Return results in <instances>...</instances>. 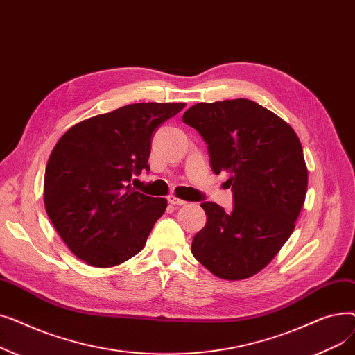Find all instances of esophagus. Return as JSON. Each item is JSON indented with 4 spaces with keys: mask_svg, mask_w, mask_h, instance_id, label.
I'll use <instances>...</instances> for the list:
<instances>
[{
    "mask_svg": "<svg viewBox=\"0 0 355 355\" xmlns=\"http://www.w3.org/2000/svg\"><path fill=\"white\" fill-rule=\"evenodd\" d=\"M168 202L173 204V206H184V204H187V201H184L175 196H170L168 197Z\"/></svg>",
    "mask_w": 355,
    "mask_h": 355,
    "instance_id": "34e87169",
    "label": "esophagus"
}]
</instances>
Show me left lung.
Segmentation results:
<instances>
[{
    "label": "left lung",
    "mask_w": 355,
    "mask_h": 355,
    "mask_svg": "<svg viewBox=\"0 0 355 355\" xmlns=\"http://www.w3.org/2000/svg\"><path fill=\"white\" fill-rule=\"evenodd\" d=\"M182 122L207 144L211 170L229 174L233 210L201 204L207 223L191 252L213 275L240 281L262 270L286 243L304 206L308 170L300 138L249 99L197 103Z\"/></svg>",
    "instance_id": "8db88e82"
}]
</instances>
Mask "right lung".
Wrapping results in <instances>:
<instances>
[{"instance_id":"add662e5","label":"right lung","mask_w":355,"mask_h":355,"mask_svg":"<svg viewBox=\"0 0 355 355\" xmlns=\"http://www.w3.org/2000/svg\"><path fill=\"white\" fill-rule=\"evenodd\" d=\"M185 103H132L71 126L50 154L44 207L74 256L112 268L139 253L166 200L130 187L149 171L154 130Z\"/></svg>"}]
</instances>
